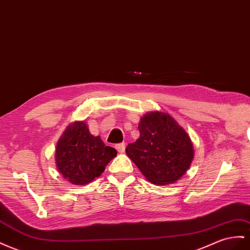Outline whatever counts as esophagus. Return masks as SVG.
<instances>
[{
    "label": "esophagus",
    "instance_id": "obj_1",
    "mask_svg": "<svg viewBox=\"0 0 250 250\" xmlns=\"http://www.w3.org/2000/svg\"><path fill=\"white\" fill-rule=\"evenodd\" d=\"M125 147H126L125 143H120V144L116 145V148H117V150H118V151H119L120 153H123V152L125 151Z\"/></svg>",
    "mask_w": 250,
    "mask_h": 250
}]
</instances>
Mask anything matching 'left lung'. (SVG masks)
I'll return each mask as SVG.
<instances>
[{
	"label": "left lung",
	"mask_w": 250,
	"mask_h": 250,
	"mask_svg": "<svg viewBox=\"0 0 250 250\" xmlns=\"http://www.w3.org/2000/svg\"><path fill=\"white\" fill-rule=\"evenodd\" d=\"M140 138L126 153L147 181L173 184L189 169L194 151L190 137L170 114L149 111L140 119Z\"/></svg>",
	"instance_id": "left-lung-1"
}]
</instances>
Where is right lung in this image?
I'll return each mask as SVG.
<instances>
[{
	"instance_id": "1",
	"label": "right lung",
	"mask_w": 250,
	"mask_h": 250,
	"mask_svg": "<svg viewBox=\"0 0 250 250\" xmlns=\"http://www.w3.org/2000/svg\"><path fill=\"white\" fill-rule=\"evenodd\" d=\"M117 150L94 137L84 121L67 126L56 147V166L63 178L73 185H86L100 177Z\"/></svg>"
}]
</instances>
